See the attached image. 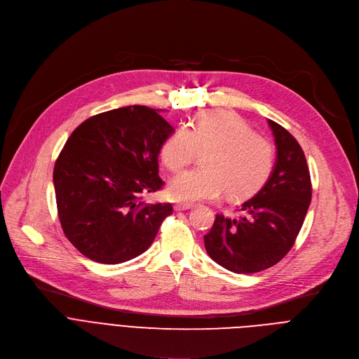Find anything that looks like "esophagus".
Returning <instances> with one entry per match:
<instances>
[{
  "instance_id": "1",
  "label": "esophagus",
  "mask_w": 359,
  "mask_h": 359,
  "mask_svg": "<svg viewBox=\"0 0 359 359\" xmlns=\"http://www.w3.org/2000/svg\"><path fill=\"white\" fill-rule=\"evenodd\" d=\"M192 205L191 204H175L174 210L175 211H185V210H191Z\"/></svg>"
}]
</instances>
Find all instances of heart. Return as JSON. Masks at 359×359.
<instances>
[{
	"label": "heart",
	"mask_w": 359,
	"mask_h": 359,
	"mask_svg": "<svg viewBox=\"0 0 359 359\" xmlns=\"http://www.w3.org/2000/svg\"><path fill=\"white\" fill-rule=\"evenodd\" d=\"M201 168L187 171L170 184L175 201L217 200L224 192L243 200L259 191L273 164V145L251 131L244 119L229 111H207L189 127H180L161 147V161L170 172H181L203 152Z\"/></svg>",
	"instance_id": "1"
}]
</instances>
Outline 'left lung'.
<instances>
[{
    "label": "left lung",
    "instance_id": "1",
    "mask_svg": "<svg viewBox=\"0 0 359 359\" xmlns=\"http://www.w3.org/2000/svg\"><path fill=\"white\" fill-rule=\"evenodd\" d=\"M276 161L265 185L241 205L240 218L218 214L204 235L208 255L235 273L264 271L292 248L311 204V177L298 141L268 119Z\"/></svg>",
    "mask_w": 359,
    "mask_h": 359
}]
</instances>
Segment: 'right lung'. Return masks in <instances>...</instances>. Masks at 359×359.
I'll list each match as a JSON object with an SVG mask.
<instances>
[{
    "label": "right lung",
    "instance_id": "1",
    "mask_svg": "<svg viewBox=\"0 0 359 359\" xmlns=\"http://www.w3.org/2000/svg\"><path fill=\"white\" fill-rule=\"evenodd\" d=\"M172 133L158 111L131 105L97 114L69 135L54 188L62 231L83 255L121 264L151 247L172 205L140 200L164 185L158 155Z\"/></svg>",
    "mask_w": 359,
    "mask_h": 359
}]
</instances>
